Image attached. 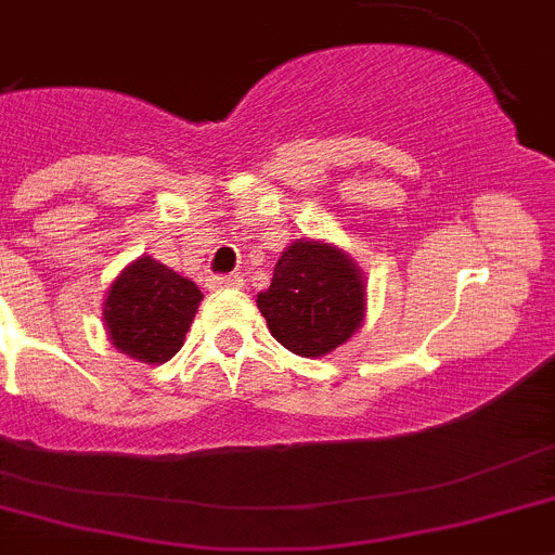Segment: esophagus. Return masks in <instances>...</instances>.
Returning <instances> with one entry per match:
<instances>
[{"label": "esophagus", "mask_w": 555, "mask_h": 555, "mask_svg": "<svg viewBox=\"0 0 555 555\" xmlns=\"http://www.w3.org/2000/svg\"><path fill=\"white\" fill-rule=\"evenodd\" d=\"M242 278L240 274H212L209 278V288H240Z\"/></svg>", "instance_id": "esophagus-1"}]
</instances>
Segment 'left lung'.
Segmentation results:
<instances>
[{
    "mask_svg": "<svg viewBox=\"0 0 555 555\" xmlns=\"http://www.w3.org/2000/svg\"><path fill=\"white\" fill-rule=\"evenodd\" d=\"M256 302L281 346L299 357H324L362 324L365 283L343 250L297 240L278 258L272 283Z\"/></svg>",
    "mask_w": 555,
    "mask_h": 555,
    "instance_id": "8db88e82",
    "label": "left lung"
}]
</instances>
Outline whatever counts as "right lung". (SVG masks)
Segmentation results:
<instances>
[{"mask_svg":"<svg viewBox=\"0 0 555 555\" xmlns=\"http://www.w3.org/2000/svg\"><path fill=\"white\" fill-rule=\"evenodd\" d=\"M202 299L193 281L144 256L114 281L103 319L119 351L155 365L182 348Z\"/></svg>","mask_w":555,"mask_h":555,"instance_id":"add662e5","label":"right lung"}]
</instances>
